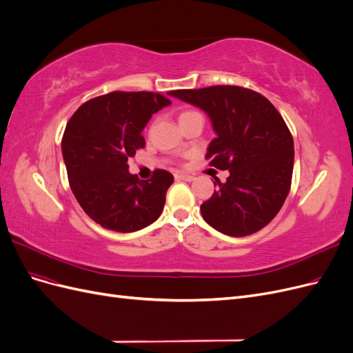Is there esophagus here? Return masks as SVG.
<instances>
[{"label": "esophagus", "instance_id": "34e87169", "mask_svg": "<svg viewBox=\"0 0 353 353\" xmlns=\"http://www.w3.org/2000/svg\"><path fill=\"white\" fill-rule=\"evenodd\" d=\"M178 179H183V181H188V183H191V181H194V176L193 175H187V174H178L175 175Z\"/></svg>", "mask_w": 353, "mask_h": 353}]
</instances>
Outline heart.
I'll return each instance as SVG.
<instances>
[{
    "instance_id": "1",
    "label": "heart",
    "mask_w": 353,
    "mask_h": 353,
    "mask_svg": "<svg viewBox=\"0 0 353 353\" xmlns=\"http://www.w3.org/2000/svg\"><path fill=\"white\" fill-rule=\"evenodd\" d=\"M194 114H199V113H197V112H194V110H183V112L179 113L178 119H179V122H184L185 119H188V117L194 116Z\"/></svg>"
}]
</instances>
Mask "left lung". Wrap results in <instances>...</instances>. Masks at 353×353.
I'll return each mask as SVG.
<instances>
[{
	"mask_svg": "<svg viewBox=\"0 0 353 353\" xmlns=\"http://www.w3.org/2000/svg\"><path fill=\"white\" fill-rule=\"evenodd\" d=\"M169 95L206 112L216 134L206 159L230 172L227 183L215 179L216 191L200 206L203 219L231 237L268 225L290 191L294 162L293 137L279 110L259 92L236 85Z\"/></svg>",
	"mask_w": 353,
	"mask_h": 353,
	"instance_id": "left-lung-1",
	"label": "left lung"
}]
</instances>
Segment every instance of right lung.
I'll return each mask as SVG.
<instances>
[{
	"label": "right lung",
	"mask_w": 353,
	"mask_h": 353,
	"mask_svg": "<svg viewBox=\"0 0 353 353\" xmlns=\"http://www.w3.org/2000/svg\"><path fill=\"white\" fill-rule=\"evenodd\" d=\"M169 104L159 92L114 91L83 103L69 119L61 153L72 193L103 228L134 232L162 213L172 174L156 169L138 179L128 159L145 145L141 132L152 114Z\"/></svg>",
	"instance_id": "add662e5"
}]
</instances>
